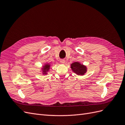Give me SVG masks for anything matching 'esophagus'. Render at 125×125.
I'll list each match as a JSON object with an SVG mask.
<instances>
[{"instance_id":"obj_1","label":"esophagus","mask_w":125,"mask_h":125,"mask_svg":"<svg viewBox=\"0 0 125 125\" xmlns=\"http://www.w3.org/2000/svg\"><path fill=\"white\" fill-rule=\"evenodd\" d=\"M60 63H62V64H64V63L65 62V60H64V59H61L60 60Z\"/></svg>"}]
</instances>
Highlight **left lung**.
Wrapping results in <instances>:
<instances>
[{"mask_svg": "<svg viewBox=\"0 0 125 125\" xmlns=\"http://www.w3.org/2000/svg\"><path fill=\"white\" fill-rule=\"evenodd\" d=\"M70 66L71 70L78 75H83L87 72L86 66L80 62H74L71 64Z\"/></svg>", "mask_w": 125, "mask_h": 125, "instance_id": "1", "label": "left lung"}]
</instances>
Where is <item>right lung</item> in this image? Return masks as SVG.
Returning a JSON list of instances; mask_svg holds the SVG:
<instances>
[{"instance_id": "obj_1", "label": "right lung", "mask_w": 125, "mask_h": 125, "mask_svg": "<svg viewBox=\"0 0 125 125\" xmlns=\"http://www.w3.org/2000/svg\"><path fill=\"white\" fill-rule=\"evenodd\" d=\"M51 65L50 63H45L44 65L42 66V67L41 68V71L43 75H46L47 74L48 72L50 71V69L51 68Z\"/></svg>"}]
</instances>
